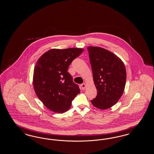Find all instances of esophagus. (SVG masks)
Returning a JSON list of instances; mask_svg holds the SVG:
<instances>
[{
    "instance_id": "1",
    "label": "esophagus",
    "mask_w": 154,
    "mask_h": 154,
    "mask_svg": "<svg viewBox=\"0 0 154 154\" xmlns=\"http://www.w3.org/2000/svg\"><path fill=\"white\" fill-rule=\"evenodd\" d=\"M81 88H82V90L85 89V87H86V85H85V83H83V84H81Z\"/></svg>"
}]
</instances>
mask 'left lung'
<instances>
[{
	"label": "left lung",
	"mask_w": 154,
	"mask_h": 154,
	"mask_svg": "<svg viewBox=\"0 0 154 154\" xmlns=\"http://www.w3.org/2000/svg\"><path fill=\"white\" fill-rule=\"evenodd\" d=\"M97 94L91 100L96 108L106 109L117 103L125 88L127 73L123 61L101 48H88Z\"/></svg>",
	"instance_id": "1"
}]
</instances>
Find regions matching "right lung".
<instances>
[{
	"label": "right lung",
	"mask_w": 154,
	"mask_h": 154,
	"mask_svg": "<svg viewBox=\"0 0 154 154\" xmlns=\"http://www.w3.org/2000/svg\"><path fill=\"white\" fill-rule=\"evenodd\" d=\"M83 51L79 48L51 49L37 61L34 70V89L50 110L56 113L68 111L73 100L80 93L79 86L73 82L68 70Z\"/></svg>",
	"instance_id": "1"
}]
</instances>
